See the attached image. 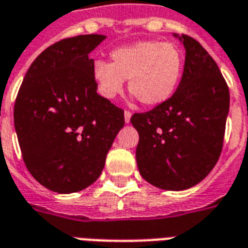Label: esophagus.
<instances>
[{"mask_svg": "<svg viewBox=\"0 0 248 248\" xmlns=\"http://www.w3.org/2000/svg\"><path fill=\"white\" fill-rule=\"evenodd\" d=\"M130 118H131V111H129V110H124V122H126V124H129Z\"/></svg>", "mask_w": 248, "mask_h": 248, "instance_id": "esophagus-1", "label": "esophagus"}]
</instances>
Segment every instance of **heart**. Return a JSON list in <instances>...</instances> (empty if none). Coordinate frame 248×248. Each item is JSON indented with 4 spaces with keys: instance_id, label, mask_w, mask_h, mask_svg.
<instances>
[{
    "instance_id": "obj_1",
    "label": "heart",
    "mask_w": 248,
    "mask_h": 248,
    "mask_svg": "<svg viewBox=\"0 0 248 248\" xmlns=\"http://www.w3.org/2000/svg\"><path fill=\"white\" fill-rule=\"evenodd\" d=\"M183 71V54L170 42L140 41L111 53V63L97 61L93 77L102 97L113 99L129 79L131 94L147 106L166 102L177 90Z\"/></svg>"
}]
</instances>
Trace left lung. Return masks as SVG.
I'll return each mask as SVG.
<instances>
[{"label": "left lung", "instance_id": "left-lung-1", "mask_svg": "<svg viewBox=\"0 0 248 248\" xmlns=\"http://www.w3.org/2000/svg\"><path fill=\"white\" fill-rule=\"evenodd\" d=\"M179 40L186 58L178 89L166 102L130 119L140 134V175L171 191L195 186L217 165L230 108L229 86L213 57L190 35Z\"/></svg>", "mask_w": 248, "mask_h": 248}]
</instances>
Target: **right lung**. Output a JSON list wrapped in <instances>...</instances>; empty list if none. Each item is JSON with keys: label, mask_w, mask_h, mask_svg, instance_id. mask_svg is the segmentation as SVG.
Masks as SVG:
<instances>
[{"label": "right lung", "mask_w": 248, "mask_h": 248, "mask_svg": "<svg viewBox=\"0 0 248 248\" xmlns=\"http://www.w3.org/2000/svg\"><path fill=\"white\" fill-rule=\"evenodd\" d=\"M106 37L77 35L53 44L30 65L14 103L22 158L37 182L60 194L98 179L124 110L97 93L90 51Z\"/></svg>", "instance_id": "right-lung-1"}]
</instances>
